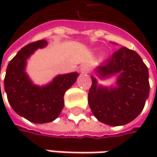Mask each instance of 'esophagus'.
Instances as JSON below:
<instances>
[{"instance_id": "obj_1", "label": "esophagus", "mask_w": 157, "mask_h": 157, "mask_svg": "<svg viewBox=\"0 0 157 157\" xmlns=\"http://www.w3.org/2000/svg\"><path fill=\"white\" fill-rule=\"evenodd\" d=\"M80 71L82 74H88L90 72V68L87 64H82L80 68Z\"/></svg>"}]
</instances>
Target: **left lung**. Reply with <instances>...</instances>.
Wrapping results in <instances>:
<instances>
[{
    "label": "left lung",
    "instance_id": "1",
    "mask_svg": "<svg viewBox=\"0 0 157 157\" xmlns=\"http://www.w3.org/2000/svg\"><path fill=\"white\" fill-rule=\"evenodd\" d=\"M100 79L117 75L115 86L98 84L92 78L88 103L98 121L112 125H124L141 113L149 96V74L137 52L122 47L105 63L95 68Z\"/></svg>",
    "mask_w": 157,
    "mask_h": 157
}]
</instances>
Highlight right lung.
I'll return each instance as SVG.
<instances>
[{
	"mask_svg": "<svg viewBox=\"0 0 157 157\" xmlns=\"http://www.w3.org/2000/svg\"><path fill=\"white\" fill-rule=\"evenodd\" d=\"M45 40L21 48L9 63L4 78V90L12 108L19 115L35 124L55 120L63 108V95L75 82L79 74L59 75L46 85L34 84L25 72L27 60L37 50L45 47Z\"/></svg>",
	"mask_w": 157,
	"mask_h": 157,
	"instance_id": "add662e5",
	"label": "right lung"
}]
</instances>
